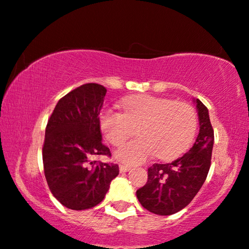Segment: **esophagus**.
I'll list each match as a JSON object with an SVG mask.
<instances>
[{
	"instance_id": "34e87169",
	"label": "esophagus",
	"mask_w": 249,
	"mask_h": 249,
	"mask_svg": "<svg viewBox=\"0 0 249 249\" xmlns=\"http://www.w3.org/2000/svg\"><path fill=\"white\" fill-rule=\"evenodd\" d=\"M119 169H120V173H125L128 170H130V167L127 166V164H120L119 166Z\"/></svg>"
}]
</instances>
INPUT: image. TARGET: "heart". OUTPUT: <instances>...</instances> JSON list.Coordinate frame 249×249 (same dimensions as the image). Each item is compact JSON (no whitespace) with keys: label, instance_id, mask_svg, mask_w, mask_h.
Listing matches in <instances>:
<instances>
[{"label":"heart","instance_id":"b5f03b06","mask_svg":"<svg viewBox=\"0 0 249 249\" xmlns=\"http://www.w3.org/2000/svg\"><path fill=\"white\" fill-rule=\"evenodd\" d=\"M124 112L106 108L101 115V128L112 145H120L136 131L141 137L120 146L117 160L127 164L141 163L156 154L170 160L184 152L198 127L193 106L184 102L150 95L128 97L121 103Z\"/></svg>","mask_w":249,"mask_h":249}]
</instances>
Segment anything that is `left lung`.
Instances as JSON below:
<instances>
[{
	"instance_id": "obj_1",
	"label": "left lung",
	"mask_w": 249,
	"mask_h": 249,
	"mask_svg": "<svg viewBox=\"0 0 249 249\" xmlns=\"http://www.w3.org/2000/svg\"><path fill=\"white\" fill-rule=\"evenodd\" d=\"M200 130L189 152L170 163H153L147 182L136 192L145 209L158 215H172L185 208L201 189L212 161L214 130L208 109L196 99Z\"/></svg>"
}]
</instances>
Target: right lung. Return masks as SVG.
Wrapping results in <instances>:
<instances>
[{"mask_svg":"<svg viewBox=\"0 0 249 249\" xmlns=\"http://www.w3.org/2000/svg\"><path fill=\"white\" fill-rule=\"evenodd\" d=\"M105 87L86 83L59 99L46 127L42 158L48 186L66 208L83 211L104 199L119 166L92 160L111 157L102 143L99 112Z\"/></svg>","mask_w":249,"mask_h":249,"instance_id":"1","label":"right lung"}]
</instances>
